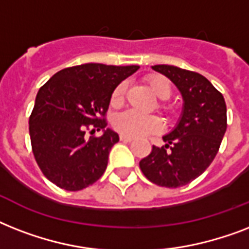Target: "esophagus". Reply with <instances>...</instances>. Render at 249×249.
Masks as SVG:
<instances>
[{"mask_svg":"<svg viewBox=\"0 0 249 249\" xmlns=\"http://www.w3.org/2000/svg\"><path fill=\"white\" fill-rule=\"evenodd\" d=\"M120 141H121V142H132L133 138H130V137L124 136V134H121V136H120Z\"/></svg>","mask_w":249,"mask_h":249,"instance_id":"obj_1","label":"esophagus"}]
</instances>
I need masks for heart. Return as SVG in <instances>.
<instances>
[{"instance_id": "b5f03b06", "label": "heart", "mask_w": 249, "mask_h": 249, "mask_svg": "<svg viewBox=\"0 0 249 249\" xmlns=\"http://www.w3.org/2000/svg\"><path fill=\"white\" fill-rule=\"evenodd\" d=\"M148 86L152 90L159 99H166L172 94V86L169 81L160 75H151L147 79ZM126 85L125 83H121L113 89L109 103L112 107H120L124 102V94ZM160 108L168 109L165 106H160ZM161 121L155 116L151 115H142L136 111H124V112L117 113L113 119V128L116 129L120 134H124L130 138H137V137H143L151 133H158L161 130Z\"/></svg>"}]
</instances>
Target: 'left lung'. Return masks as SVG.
Listing matches in <instances>:
<instances>
[{"label": "left lung", "mask_w": 249, "mask_h": 249, "mask_svg": "<svg viewBox=\"0 0 249 249\" xmlns=\"http://www.w3.org/2000/svg\"><path fill=\"white\" fill-rule=\"evenodd\" d=\"M152 70L166 76L183 98L181 119L163 137L161 147L152 146L140 168L148 181L164 187H181L204 172L216 158L228 128L224 95L196 72L158 64Z\"/></svg>", "instance_id": "left-lung-1"}]
</instances>
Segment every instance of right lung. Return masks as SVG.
<instances>
[{
	"mask_svg": "<svg viewBox=\"0 0 249 249\" xmlns=\"http://www.w3.org/2000/svg\"><path fill=\"white\" fill-rule=\"evenodd\" d=\"M138 66L86 63L64 68L41 86L29 116L32 151L41 172L60 189L79 191L103 176L119 134L106 129L109 98ZM103 130L101 137L85 133Z\"/></svg>",
	"mask_w": 249,
	"mask_h": 249,
	"instance_id": "right-lung-1",
	"label": "right lung"
}]
</instances>
